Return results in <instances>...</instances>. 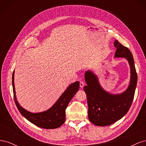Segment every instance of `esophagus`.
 Instances as JSON below:
<instances>
[{
	"instance_id": "obj_1",
	"label": "esophagus",
	"mask_w": 146,
	"mask_h": 146,
	"mask_svg": "<svg viewBox=\"0 0 146 146\" xmlns=\"http://www.w3.org/2000/svg\"><path fill=\"white\" fill-rule=\"evenodd\" d=\"M84 86H85V83H84L83 81L80 82V86L81 88H83Z\"/></svg>"
}]
</instances>
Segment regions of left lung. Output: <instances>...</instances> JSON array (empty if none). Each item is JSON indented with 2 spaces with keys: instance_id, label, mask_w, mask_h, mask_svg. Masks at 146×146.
<instances>
[{
  "instance_id": "1",
  "label": "left lung",
  "mask_w": 146,
  "mask_h": 146,
  "mask_svg": "<svg viewBox=\"0 0 146 146\" xmlns=\"http://www.w3.org/2000/svg\"><path fill=\"white\" fill-rule=\"evenodd\" d=\"M117 49L115 57H124L130 66V82L127 90L121 94L113 95L104 91L98 78L88 70L85 75L87 85L84 90L87 96L88 119L98 126H107L112 124L124 116L129 111L133 100L138 76L134 64L133 55L127 47L116 40L114 43Z\"/></svg>"
}]
</instances>
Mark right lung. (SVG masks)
<instances>
[{
  "label": "right lung",
  "instance_id": "obj_1",
  "mask_svg": "<svg viewBox=\"0 0 146 146\" xmlns=\"http://www.w3.org/2000/svg\"><path fill=\"white\" fill-rule=\"evenodd\" d=\"M14 74L15 70L13 71L12 76L13 97L16 107L22 115L34 125L42 129H54L62 125L65 121L66 109L70 101L79 90V82H76L70 85L56 102L49 110L42 113H32L21 107L17 102L15 95Z\"/></svg>",
  "mask_w": 146,
  "mask_h": 146
}]
</instances>
